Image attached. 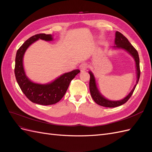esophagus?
<instances>
[{
  "label": "esophagus",
  "mask_w": 152,
  "mask_h": 152,
  "mask_svg": "<svg viewBox=\"0 0 152 152\" xmlns=\"http://www.w3.org/2000/svg\"><path fill=\"white\" fill-rule=\"evenodd\" d=\"M79 68H80V69L81 71H85V70L87 69L88 66H87L86 64L83 63V64H81Z\"/></svg>",
  "instance_id": "obj_1"
}]
</instances>
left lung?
I'll return each instance as SVG.
<instances>
[{
  "mask_svg": "<svg viewBox=\"0 0 152 152\" xmlns=\"http://www.w3.org/2000/svg\"><path fill=\"white\" fill-rule=\"evenodd\" d=\"M115 45L114 46V48H121V49H124L128 52L129 53H130L132 57L134 58L136 62L137 81L136 84L134 85L133 90H131V91L124 98V99L117 101H112L105 99V98L100 94V91L97 88L96 81L94 74H93L91 71H89V74L90 75V91L92 99H94V100L98 105L105 107H115L125 104V103L130 99L131 95H133L135 88L137 84H138L140 76L139 55L138 52H137V50L134 48V47L131 45V43L129 42L128 39H127V38L125 37L122 33H121L119 31L115 32Z\"/></svg>",
  "mask_w": 152,
  "mask_h": 152,
  "instance_id": "8db88e82",
  "label": "left lung"
}]
</instances>
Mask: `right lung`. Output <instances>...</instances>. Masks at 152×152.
Listing matches in <instances>:
<instances>
[{
  "mask_svg": "<svg viewBox=\"0 0 152 152\" xmlns=\"http://www.w3.org/2000/svg\"><path fill=\"white\" fill-rule=\"evenodd\" d=\"M39 39L52 41L53 38L52 35L40 33L28 38L17 51L14 73L21 91L31 102L43 105L55 104L62 99L69 87L70 82L80 71L76 69L64 73L48 84L42 85L32 82L24 72L23 63V56L29 46Z\"/></svg>",
  "mask_w": 152,
  "mask_h": 152,
  "instance_id": "right-lung-1",
  "label": "right lung"
}]
</instances>
